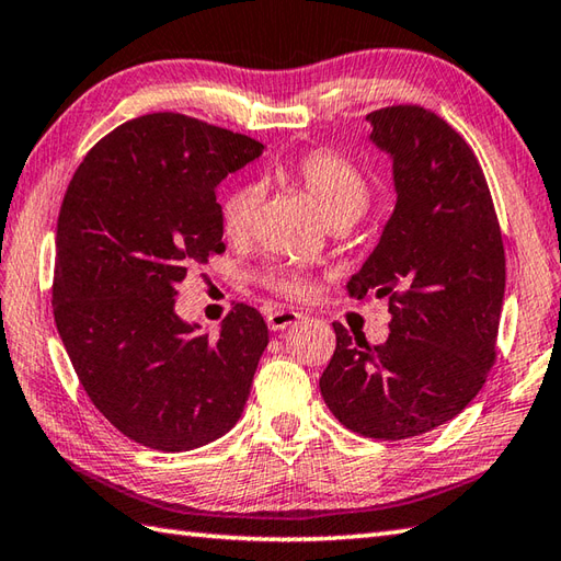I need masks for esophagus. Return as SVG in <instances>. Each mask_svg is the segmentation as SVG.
Returning a JSON list of instances; mask_svg holds the SVG:
<instances>
[{"label":"esophagus","mask_w":561,"mask_h":561,"mask_svg":"<svg viewBox=\"0 0 561 561\" xmlns=\"http://www.w3.org/2000/svg\"><path fill=\"white\" fill-rule=\"evenodd\" d=\"M304 316L291 311V308H274V311L267 313V325L270 330H287L289 325L299 323Z\"/></svg>","instance_id":"obj_1"}]
</instances>
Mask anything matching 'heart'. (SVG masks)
Segmentation results:
<instances>
[{"label": "heart", "instance_id": "heart-1", "mask_svg": "<svg viewBox=\"0 0 561 561\" xmlns=\"http://www.w3.org/2000/svg\"><path fill=\"white\" fill-rule=\"evenodd\" d=\"M284 178L316 202L332 229L350 226L359 219L371 202V185H368L364 173L347 159L330 151L304 153L284 169ZM257 202L260 197L253 185H236L221 195L219 219L221 231L229 241L248 238L250 229H253ZM262 282L272 291L291 296V299H301L308 291L306 282L291 272H270Z\"/></svg>", "mask_w": 561, "mask_h": 561}]
</instances>
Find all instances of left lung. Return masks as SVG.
Here are the masks:
<instances>
[{
	"label": "left lung",
	"instance_id": "obj_1",
	"mask_svg": "<svg viewBox=\"0 0 561 561\" xmlns=\"http://www.w3.org/2000/svg\"><path fill=\"white\" fill-rule=\"evenodd\" d=\"M392 159L396 209L350 296H388L383 344L335 328L320 392L352 432L400 440L460 414L496 356L506 257L480 161L456 129L420 105L366 115Z\"/></svg>",
	"mask_w": 561,
	"mask_h": 561
}]
</instances>
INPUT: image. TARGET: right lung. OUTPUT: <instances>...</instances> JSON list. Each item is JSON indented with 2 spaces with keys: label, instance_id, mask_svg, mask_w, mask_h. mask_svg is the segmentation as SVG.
Instances as JSON below:
<instances>
[{
  "label": "right lung",
  "instance_id": "obj_1",
  "mask_svg": "<svg viewBox=\"0 0 561 561\" xmlns=\"http://www.w3.org/2000/svg\"><path fill=\"white\" fill-rule=\"evenodd\" d=\"M262 149L195 117L151 113L105 135L65 193L55 325L91 402L147 448H199L243 414L265 320L236 304L211 340L175 313V296L190 265L226 248L217 185Z\"/></svg>",
  "mask_w": 561,
  "mask_h": 561
}]
</instances>
